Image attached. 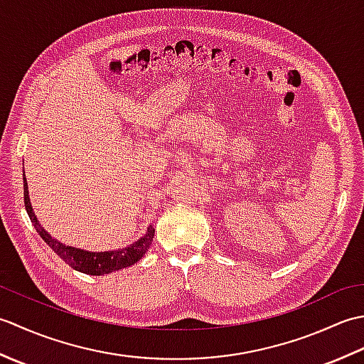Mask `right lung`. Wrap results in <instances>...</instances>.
Here are the masks:
<instances>
[{
	"label": "right lung",
	"mask_w": 364,
	"mask_h": 364,
	"mask_svg": "<svg viewBox=\"0 0 364 364\" xmlns=\"http://www.w3.org/2000/svg\"><path fill=\"white\" fill-rule=\"evenodd\" d=\"M23 196H25V208L29 215L31 222H33L37 233L41 235L43 241L51 247L53 252L58 255L60 259H64L68 266H72L75 270H80L82 274L87 275H105L115 272L119 269H125L136 264L141 259L146 250L150 249L153 236H154V227H146L145 235L139 237L136 242L125 247V249L119 250H109V252H89L78 247L65 245L58 239H54L48 231H46L41 222L37 220V215L33 211V205L29 200V191H28V181L26 176H23Z\"/></svg>",
	"instance_id": "add662e5"
}]
</instances>
